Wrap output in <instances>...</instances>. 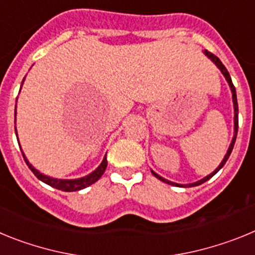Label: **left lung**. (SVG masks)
<instances>
[{
  "mask_svg": "<svg viewBox=\"0 0 255 255\" xmlns=\"http://www.w3.org/2000/svg\"><path fill=\"white\" fill-rule=\"evenodd\" d=\"M204 53H206L207 57H209L212 61H213V62H215L216 66H217L218 69L221 70V73L224 74V76H225V78H226L227 83H229V85H230V89H231V93H233L234 111H235V116H234V138H233V140H231V144H230L229 149H227L226 155H225V157H224V159H222V162H221V163H220V166H218V167L216 168V170L213 171V172L209 173L208 176H206V177H204V179L199 180V181L193 182V184H188V185H181V184H176V182L168 181V180H166V179H163V177H162V176H159L158 173H155L154 171H152L153 175H154V176L157 177V179H158V180H161V181H163V182H167L168 185L179 186V188H182V186H197V185H200V184H203V182H206L207 180L211 179L212 176H215L216 173H217L218 171L221 170V168L224 167V164L226 163V161H227V159H229L230 154H231V152H233L234 144H235L236 135H238V128H239V107H238V98H236V91H235V87H234V84H233V80H231V76H230V74H229V71H227V69H226V67H225V65L222 64V62H221L220 58H218L217 56H215V55H213V53H211V52H208V51H204Z\"/></svg>",
  "mask_w": 255,
  "mask_h": 255,
  "instance_id": "1",
  "label": "left lung"
}]
</instances>
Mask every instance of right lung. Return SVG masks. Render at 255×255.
Here are the masks:
<instances>
[{"mask_svg": "<svg viewBox=\"0 0 255 255\" xmlns=\"http://www.w3.org/2000/svg\"><path fill=\"white\" fill-rule=\"evenodd\" d=\"M22 82H24V80H22ZM15 116H16V108H15ZM15 132H16V129H15ZM22 157H24V159H25L26 164H28V167L31 170V172L34 173L35 176H37L40 181L46 182L47 185L62 191H78V190H82V189H85L87 186L92 185V184H94L96 181H98V180L101 179V176L103 175V172L106 171V167H107V158H106V155H105L102 163H101L100 166L93 171V172L87 175V176L80 177V179H75V180H61V179H53V177L46 176V175H43L42 172H39L37 168H34L30 163H29L28 158L25 157L24 152H22Z\"/></svg>", "mask_w": 255, "mask_h": 255, "instance_id": "add662e5", "label": "right lung"}]
</instances>
